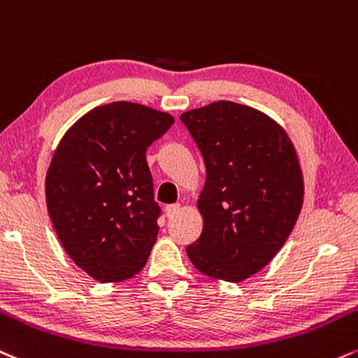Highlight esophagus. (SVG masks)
<instances>
[{
    "label": "esophagus",
    "mask_w": 358,
    "mask_h": 358,
    "mask_svg": "<svg viewBox=\"0 0 358 358\" xmlns=\"http://www.w3.org/2000/svg\"><path fill=\"white\" fill-rule=\"evenodd\" d=\"M180 212V205H168L166 208H165V213H166V217L168 218H173V217H176V213Z\"/></svg>",
    "instance_id": "1"
}]
</instances>
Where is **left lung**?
Segmentation results:
<instances>
[{
  "mask_svg": "<svg viewBox=\"0 0 358 358\" xmlns=\"http://www.w3.org/2000/svg\"><path fill=\"white\" fill-rule=\"evenodd\" d=\"M205 162L196 206L201 235L187 255L203 275L242 282L260 272L294 230L303 176L290 138L262 111L215 101L180 116Z\"/></svg>",
  "mask_w": 358,
  "mask_h": 358,
  "instance_id": "left-lung-1",
  "label": "left lung"
}]
</instances>
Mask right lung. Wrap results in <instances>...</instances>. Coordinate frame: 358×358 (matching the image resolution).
<instances>
[{"mask_svg":"<svg viewBox=\"0 0 358 358\" xmlns=\"http://www.w3.org/2000/svg\"><path fill=\"white\" fill-rule=\"evenodd\" d=\"M175 123L145 105L115 101L64 133L46 173V206L70 258L98 282L143 268L158 235L160 206L146 150Z\"/></svg>","mask_w":358,"mask_h":358,"instance_id":"add662e5","label":"right lung"}]
</instances>
